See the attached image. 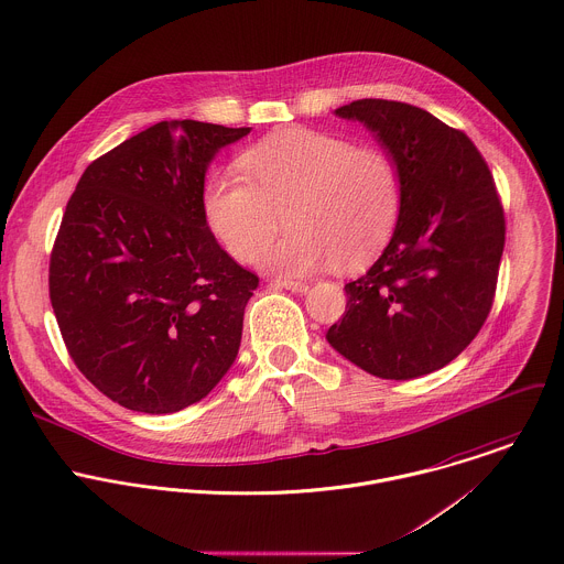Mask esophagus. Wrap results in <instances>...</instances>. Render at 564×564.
Instances as JSON below:
<instances>
[{
	"instance_id": "esophagus-1",
	"label": "esophagus",
	"mask_w": 564,
	"mask_h": 564,
	"mask_svg": "<svg viewBox=\"0 0 564 564\" xmlns=\"http://www.w3.org/2000/svg\"><path fill=\"white\" fill-rule=\"evenodd\" d=\"M272 285H276V288H283V290H290V292H307L310 290V285L307 283H303V281H288V279H274V281H270Z\"/></svg>"
}]
</instances>
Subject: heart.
<instances>
[{
  "label": "heart",
  "instance_id": "b5f03b06",
  "mask_svg": "<svg viewBox=\"0 0 564 564\" xmlns=\"http://www.w3.org/2000/svg\"><path fill=\"white\" fill-rule=\"evenodd\" d=\"M235 170H216L203 187V214L226 250L250 261L283 220L290 232L265 248L259 265L305 276L336 263L352 270L392 237L403 181L381 148L329 132L283 128L246 148Z\"/></svg>",
  "mask_w": 564,
  "mask_h": 564
}]
</instances>
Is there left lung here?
<instances>
[{
  "label": "left lung",
  "instance_id": "8db88e82",
  "mask_svg": "<svg viewBox=\"0 0 564 564\" xmlns=\"http://www.w3.org/2000/svg\"><path fill=\"white\" fill-rule=\"evenodd\" d=\"M359 121L397 161L403 181L394 232L357 281L327 341L381 379H416L455 359L488 318L506 241L490 170L473 141L423 109L355 100Z\"/></svg>",
  "mask_w": 564,
  "mask_h": 564
}]
</instances>
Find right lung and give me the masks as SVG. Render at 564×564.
<instances>
[{"label":"right lung","instance_id":"obj_1","mask_svg":"<svg viewBox=\"0 0 564 564\" xmlns=\"http://www.w3.org/2000/svg\"><path fill=\"white\" fill-rule=\"evenodd\" d=\"M250 128L159 121L94 161L67 203L50 299L80 372L111 401L172 414L232 366L259 279L216 241L203 187Z\"/></svg>","mask_w":564,"mask_h":564}]
</instances>
